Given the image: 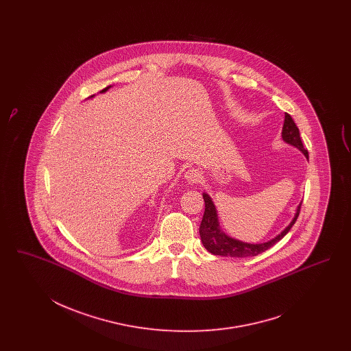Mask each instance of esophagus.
<instances>
[{
  "label": "esophagus",
  "mask_w": 351,
  "mask_h": 351,
  "mask_svg": "<svg viewBox=\"0 0 351 351\" xmlns=\"http://www.w3.org/2000/svg\"><path fill=\"white\" fill-rule=\"evenodd\" d=\"M184 178H185V180L188 181L189 184H197V182H199V181L202 180L201 173H199L198 171L194 170V169L186 171V172L184 173Z\"/></svg>",
  "instance_id": "esophagus-1"
}]
</instances>
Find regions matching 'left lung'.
<instances>
[{
	"label": "left lung",
	"instance_id": "8db88e82",
	"mask_svg": "<svg viewBox=\"0 0 351 351\" xmlns=\"http://www.w3.org/2000/svg\"><path fill=\"white\" fill-rule=\"evenodd\" d=\"M282 138L289 145L298 148L306 157V160H308V150L304 148V144H302L301 138H300L298 128L288 113L285 114ZM202 195L206 208H204V213H203L202 223L199 226L201 241H202L204 248L208 252H211L213 255L225 256V257L243 258V257L257 256L261 252H265L266 250H269L271 245H276V242H279L291 230V228L298 220L300 208H301V203H300L292 221L289 223V225L283 232H280L273 239H270L267 242L255 245V243H247V242L238 241V239H235L233 237L225 233L221 229V226H220V223H219L217 210H216V206L211 199V197L207 193H203Z\"/></svg>",
	"mask_w": 351,
	"mask_h": 351
}]
</instances>
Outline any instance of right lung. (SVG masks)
<instances>
[{
    "instance_id": "right-lung-1",
    "label": "right lung",
    "mask_w": 351,
    "mask_h": 351,
    "mask_svg": "<svg viewBox=\"0 0 351 351\" xmlns=\"http://www.w3.org/2000/svg\"><path fill=\"white\" fill-rule=\"evenodd\" d=\"M110 87H112V86H108V87H106V88H103V90H101V91H100V94H104V93H106V91H108V90H109V88H110ZM94 96H95V95H91V96H90V97H94Z\"/></svg>"
}]
</instances>
